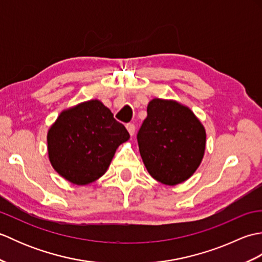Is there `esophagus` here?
Masks as SVG:
<instances>
[{"mask_svg": "<svg viewBox=\"0 0 262 262\" xmlns=\"http://www.w3.org/2000/svg\"><path fill=\"white\" fill-rule=\"evenodd\" d=\"M126 128H127V130H128V133H129V135H130V136H133V135L135 134V129H136V127H135V125H134V124H127Z\"/></svg>", "mask_w": 262, "mask_h": 262, "instance_id": "34e87169", "label": "esophagus"}]
</instances>
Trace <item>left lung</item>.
I'll list each match as a JSON object with an SVG mask.
<instances>
[{
	"label": "left lung",
	"mask_w": 262,
	"mask_h": 262,
	"mask_svg": "<svg viewBox=\"0 0 262 262\" xmlns=\"http://www.w3.org/2000/svg\"><path fill=\"white\" fill-rule=\"evenodd\" d=\"M147 172L166 186L185 182L199 168L206 148V129L188 105L154 98L137 134Z\"/></svg>",
	"instance_id": "8db88e82"
}]
</instances>
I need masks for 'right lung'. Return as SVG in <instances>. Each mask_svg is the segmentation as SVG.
<instances>
[{"instance_id": "add662e5", "label": "right lung", "mask_w": 262, "mask_h": 262, "mask_svg": "<svg viewBox=\"0 0 262 262\" xmlns=\"http://www.w3.org/2000/svg\"><path fill=\"white\" fill-rule=\"evenodd\" d=\"M128 140L109 108L98 99L86 100L64 109L48 128V159L65 180L86 186L107 172L116 149Z\"/></svg>"}]
</instances>
